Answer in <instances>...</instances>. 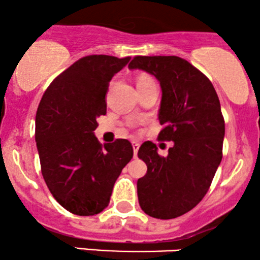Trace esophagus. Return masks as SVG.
I'll use <instances>...</instances> for the list:
<instances>
[{
  "instance_id": "obj_1",
  "label": "esophagus",
  "mask_w": 260,
  "mask_h": 260,
  "mask_svg": "<svg viewBox=\"0 0 260 260\" xmlns=\"http://www.w3.org/2000/svg\"><path fill=\"white\" fill-rule=\"evenodd\" d=\"M139 148H140V143L136 142V141H133V149H134V157H137V152H139Z\"/></svg>"
}]
</instances>
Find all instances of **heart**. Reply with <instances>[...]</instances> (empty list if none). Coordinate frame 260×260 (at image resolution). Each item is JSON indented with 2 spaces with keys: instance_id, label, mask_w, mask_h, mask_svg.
Returning <instances> with one entry per match:
<instances>
[{
  "instance_id": "b5f03b06",
  "label": "heart",
  "mask_w": 260,
  "mask_h": 260,
  "mask_svg": "<svg viewBox=\"0 0 260 260\" xmlns=\"http://www.w3.org/2000/svg\"><path fill=\"white\" fill-rule=\"evenodd\" d=\"M146 81H152V79L147 75H140L137 78V84H141V82H146Z\"/></svg>"
}]
</instances>
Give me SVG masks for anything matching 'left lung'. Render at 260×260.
I'll return each mask as SVG.
<instances>
[{"mask_svg":"<svg viewBox=\"0 0 260 260\" xmlns=\"http://www.w3.org/2000/svg\"><path fill=\"white\" fill-rule=\"evenodd\" d=\"M129 69L153 75L160 84L159 140L173 141L167 157L154 143L139 149L147 173L137 180L140 207L157 219L190 212L208 191L222 158L225 123L213 84L191 63L176 56H137Z\"/></svg>","mask_w":260,"mask_h":260,"instance_id":"left-lung-1","label":"left lung"}]
</instances>
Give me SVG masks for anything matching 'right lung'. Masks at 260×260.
Listing matches in <instances>:
<instances>
[{
  "instance_id": "right-lung-1",
  "label": "right lung",
  "mask_w": 260,
  "mask_h": 260,
  "mask_svg": "<svg viewBox=\"0 0 260 260\" xmlns=\"http://www.w3.org/2000/svg\"><path fill=\"white\" fill-rule=\"evenodd\" d=\"M129 60L81 58L51 82L39 105L35 140L42 176L54 200L73 214L102 212L134 155L127 140L101 145L93 133L97 118L107 113L109 81Z\"/></svg>"
}]
</instances>
